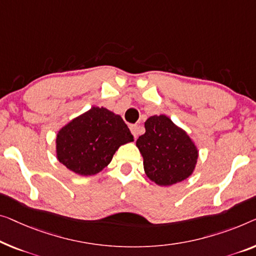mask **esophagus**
Here are the masks:
<instances>
[{
    "mask_svg": "<svg viewBox=\"0 0 256 256\" xmlns=\"http://www.w3.org/2000/svg\"><path fill=\"white\" fill-rule=\"evenodd\" d=\"M130 130H131L133 136L136 138V136H138V134H139V126H138V125H136V124L131 125V126H130Z\"/></svg>",
    "mask_w": 256,
    "mask_h": 256,
    "instance_id": "obj_1",
    "label": "esophagus"
}]
</instances>
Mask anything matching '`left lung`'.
I'll return each mask as SVG.
<instances>
[{"label":"left lung","instance_id":"obj_1","mask_svg":"<svg viewBox=\"0 0 256 256\" xmlns=\"http://www.w3.org/2000/svg\"><path fill=\"white\" fill-rule=\"evenodd\" d=\"M144 134L136 140L147 177L160 186L188 178L196 169L199 150L190 136L166 115L144 122Z\"/></svg>","mask_w":256,"mask_h":256}]
</instances>
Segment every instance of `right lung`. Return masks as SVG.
<instances>
[{
  "label": "right lung",
  "mask_w": 256,
  "mask_h": 256,
  "mask_svg": "<svg viewBox=\"0 0 256 256\" xmlns=\"http://www.w3.org/2000/svg\"><path fill=\"white\" fill-rule=\"evenodd\" d=\"M133 136L120 115L93 106L63 126L56 136V158L80 176L104 170L122 144Z\"/></svg>",
  "instance_id": "obj_1"
}]
</instances>
